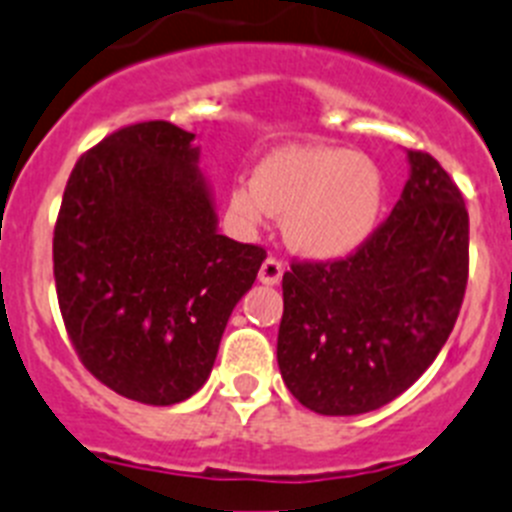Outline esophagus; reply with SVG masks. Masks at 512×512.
Returning <instances> with one entry per match:
<instances>
[{"label": "esophagus", "mask_w": 512, "mask_h": 512, "mask_svg": "<svg viewBox=\"0 0 512 512\" xmlns=\"http://www.w3.org/2000/svg\"><path fill=\"white\" fill-rule=\"evenodd\" d=\"M283 262L281 260H275V257H268V260L262 262V268H260V283H265V286H278L283 278Z\"/></svg>", "instance_id": "34e87169"}]
</instances>
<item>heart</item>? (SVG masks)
<instances>
[{
	"label": "heart",
	"instance_id": "b5f03b06",
	"mask_svg": "<svg viewBox=\"0 0 512 512\" xmlns=\"http://www.w3.org/2000/svg\"><path fill=\"white\" fill-rule=\"evenodd\" d=\"M384 208V177L366 154L322 144L270 151L252 182L231 190V211L247 224L283 213L288 247L311 260H337L368 242Z\"/></svg>",
	"mask_w": 512,
	"mask_h": 512
}]
</instances>
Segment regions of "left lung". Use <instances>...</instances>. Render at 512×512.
Masks as SVG:
<instances>
[{
	"label": "left lung",
	"instance_id": "left-lung-1",
	"mask_svg": "<svg viewBox=\"0 0 512 512\" xmlns=\"http://www.w3.org/2000/svg\"><path fill=\"white\" fill-rule=\"evenodd\" d=\"M389 219L337 262L283 275L278 368L319 415H363L410 389L451 335L469 278V213L425 151H407Z\"/></svg>",
	"mask_w": 512,
	"mask_h": 512
}]
</instances>
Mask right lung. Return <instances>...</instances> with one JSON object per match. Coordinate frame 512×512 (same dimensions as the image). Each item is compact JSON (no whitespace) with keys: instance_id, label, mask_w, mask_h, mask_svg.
Segmentation results:
<instances>
[{"instance_id":"right-lung-1","label":"right lung","mask_w":512,"mask_h":512,"mask_svg":"<svg viewBox=\"0 0 512 512\" xmlns=\"http://www.w3.org/2000/svg\"><path fill=\"white\" fill-rule=\"evenodd\" d=\"M195 133L136 123L71 170L53 231L61 317L87 371L167 407L211 376L265 250L219 234Z\"/></svg>"}]
</instances>
